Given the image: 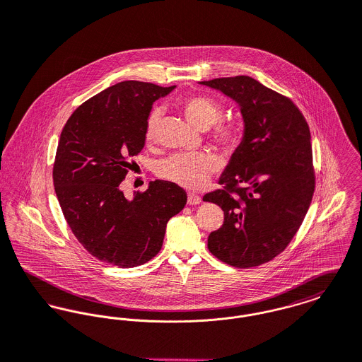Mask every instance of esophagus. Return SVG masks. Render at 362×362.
Wrapping results in <instances>:
<instances>
[{
  "label": "esophagus",
  "instance_id": "esophagus-1",
  "mask_svg": "<svg viewBox=\"0 0 362 362\" xmlns=\"http://www.w3.org/2000/svg\"><path fill=\"white\" fill-rule=\"evenodd\" d=\"M201 197L199 194H194V193H189L187 194V204L189 205H197V204H200Z\"/></svg>",
  "mask_w": 362,
  "mask_h": 362
}]
</instances>
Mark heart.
I'll return each instance as SVG.
<instances>
[{"label": "heart", "instance_id": "obj_1", "mask_svg": "<svg viewBox=\"0 0 362 362\" xmlns=\"http://www.w3.org/2000/svg\"><path fill=\"white\" fill-rule=\"evenodd\" d=\"M185 118L194 127L206 130L212 127L222 117V108L218 103L206 97H190L182 107ZM160 119V112L154 111L148 117L146 126V140L156 139V129ZM212 139L225 150L232 151L240 141V129L229 122L218 123L214 127ZM221 166V161L211 153H186L176 154L160 162L156 168L157 175L163 180L175 183L186 189H200L212 173Z\"/></svg>", "mask_w": 362, "mask_h": 362}]
</instances>
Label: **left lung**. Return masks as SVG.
I'll list each match as a JSON object with an SVG mask.
<instances>
[{"mask_svg": "<svg viewBox=\"0 0 362 362\" xmlns=\"http://www.w3.org/2000/svg\"><path fill=\"white\" fill-rule=\"evenodd\" d=\"M200 84L232 98L244 122L241 143L219 177L225 187L202 197L225 214L208 250L232 267H258L288 245L313 201L310 127L290 98L250 76Z\"/></svg>", "mask_w": 362, "mask_h": 362, "instance_id": "obj_1", "label": "left lung"}]
</instances>
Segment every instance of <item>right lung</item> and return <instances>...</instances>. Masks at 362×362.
<instances>
[{
	"instance_id": "1",
	"label": "right lung",
	"mask_w": 362,
	"mask_h": 362,
	"mask_svg": "<svg viewBox=\"0 0 362 362\" xmlns=\"http://www.w3.org/2000/svg\"><path fill=\"white\" fill-rule=\"evenodd\" d=\"M175 86L117 83L91 97L65 123L52 169L64 216L97 259L121 268L143 265L162 247L168 221L187 201L175 183L156 180L127 200L119 187L146 143L153 104Z\"/></svg>"
}]
</instances>
